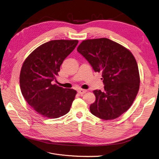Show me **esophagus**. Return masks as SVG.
<instances>
[{"mask_svg": "<svg viewBox=\"0 0 159 159\" xmlns=\"http://www.w3.org/2000/svg\"><path fill=\"white\" fill-rule=\"evenodd\" d=\"M87 92V90L86 89H80L78 90V93L80 94H83L84 93H86Z\"/></svg>", "mask_w": 159, "mask_h": 159, "instance_id": "obj_1", "label": "esophagus"}]
</instances>
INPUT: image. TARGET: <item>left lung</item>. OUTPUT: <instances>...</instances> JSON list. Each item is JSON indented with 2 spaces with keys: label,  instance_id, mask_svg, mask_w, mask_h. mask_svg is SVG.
I'll return each instance as SVG.
<instances>
[{
  "label": "left lung",
  "instance_id": "8db88e82",
  "mask_svg": "<svg viewBox=\"0 0 159 159\" xmlns=\"http://www.w3.org/2000/svg\"><path fill=\"white\" fill-rule=\"evenodd\" d=\"M77 51L95 72H102L104 91L94 90L91 112L109 120L117 118L132 105L140 85L138 66L132 52L107 38L84 40Z\"/></svg>",
  "mask_w": 159,
  "mask_h": 159
}]
</instances>
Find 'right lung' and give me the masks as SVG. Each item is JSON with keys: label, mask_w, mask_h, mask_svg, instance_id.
I'll list each match as a JSON object with an SVG mask.
<instances>
[{"label": "right lung", "mask_w": 159, "mask_h": 159, "mask_svg": "<svg viewBox=\"0 0 159 159\" xmlns=\"http://www.w3.org/2000/svg\"><path fill=\"white\" fill-rule=\"evenodd\" d=\"M78 40H52L36 48L24 61L20 75L23 97L39 115L57 118L67 114L77 91L52 84L63 61Z\"/></svg>", "instance_id": "obj_1"}]
</instances>
